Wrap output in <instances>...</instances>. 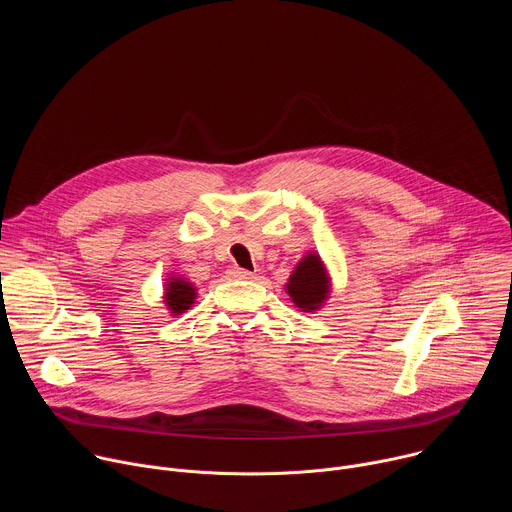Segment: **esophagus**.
<instances>
[{
  "instance_id": "obj_1",
  "label": "esophagus",
  "mask_w": 512,
  "mask_h": 512,
  "mask_svg": "<svg viewBox=\"0 0 512 512\" xmlns=\"http://www.w3.org/2000/svg\"><path fill=\"white\" fill-rule=\"evenodd\" d=\"M231 275H233L235 279H251V277H253L251 271L241 269V267H233V269H231Z\"/></svg>"
}]
</instances>
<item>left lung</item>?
<instances>
[{"label":"left lung","mask_w":512,"mask_h":512,"mask_svg":"<svg viewBox=\"0 0 512 512\" xmlns=\"http://www.w3.org/2000/svg\"><path fill=\"white\" fill-rule=\"evenodd\" d=\"M287 294L306 312L320 308L328 294V279L318 255H306L287 283Z\"/></svg>","instance_id":"obj_1"}]
</instances>
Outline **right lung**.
Returning <instances> with one entry per match:
<instances>
[{"instance_id": "1", "label": "right lung", "mask_w": 512, "mask_h": 512, "mask_svg": "<svg viewBox=\"0 0 512 512\" xmlns=\"http://www.w3.org/2000/svg\"><path fill=\"white\" fill-rule=\"evenodd\" d=\"M194 298L196 289L184 279H172V283L166 287V304L174 316L186 312L194 304Z\"/></svg>"}]
</instances>
